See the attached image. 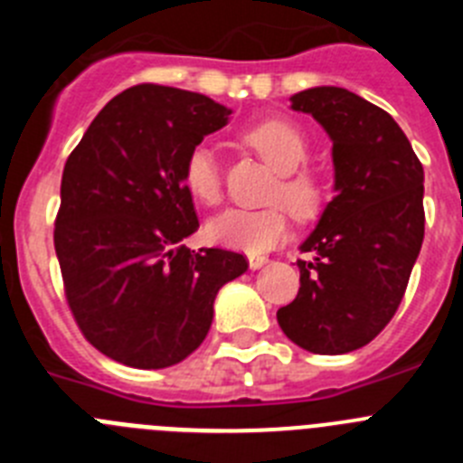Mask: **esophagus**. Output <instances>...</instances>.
Wrapping results in <instances>:
<instances>
[{
    "label": "esophagus",
    "mask_w": 463,
    "mask_h": 463,
    "mask_svg": "<svg viewBox=\"0 0 463 463\" xmlns=\"http://www.w3.org/2000/svg\"><path fill=\"white\" fill-rule=\"evenodd\" d=\"M267 261H269L267 255H248V264H250V269L264 267Z\"/></svg>",
    "instance_id": "34e87169"
}]
</instances>
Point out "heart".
<instances>
[{
	"label": "heart",
	"instance_id": "1",
	"mask_svg": "<svg viewBox=\"0 0 463 463\" xmlns=\"http://www.w3.org/2000/svg\"><path fill=\"white\" fill-rule=\"evenodd\" d=\"M276 174L267 190L269 206L229 208L208 222V236L215 243L245 252L271 250L289 232V213L301 222L317 218L325 208L326 185L317 171L301 166L308 159V138L288 120H264L241 134ZM183 185L192 199L215 206L222 199L218 159L206 146H196L183 162ZM290 211L288 212L287 208Z\"/></svg>",
	"mask_w": 463,
	"mask_h": 463
}]
</instances>
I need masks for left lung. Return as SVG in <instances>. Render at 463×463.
<instances>
[{
    "instance_id": "left-lung-1",
    "label": "left lung",
    "mask_w": 463,
    "mask_h": 463,
    "mask_svg": "<svg viewBox=\"0 0 463 463\" xmlns=\"http://www.w3.org/2000/svg\"><path fill=\"white\" fill-rule=\"evenodd\" d=\"M334 141L336 196L304 241L297 298L278 310L285 336L315 354L373 341L406 294L424 241V169L394 118L343 88L292 97Z\"/></svg>"
}]
</instances>
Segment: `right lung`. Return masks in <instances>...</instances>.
Returning a JSON list of instances; mask_svg holds the SVG:
<instances>
[{"instance_id":"obj_1","label":"right lung","mask_w":463,"mask_h":463,"mask_svg":"<svg viewBox=\"0 0 463 463\" xmlns=\"http://www.w3.org/2000/svg\"><path fill=\"white\" fill-rule=\"evenodd\" d=\"M229 113L203 94L134 85L64 165L52 232L64 297L80 334L125 366L166 369L194 353L218 289L248 269L241 252L183 245L199 229L183 162Z\"/></svg>"}]
</instances>
